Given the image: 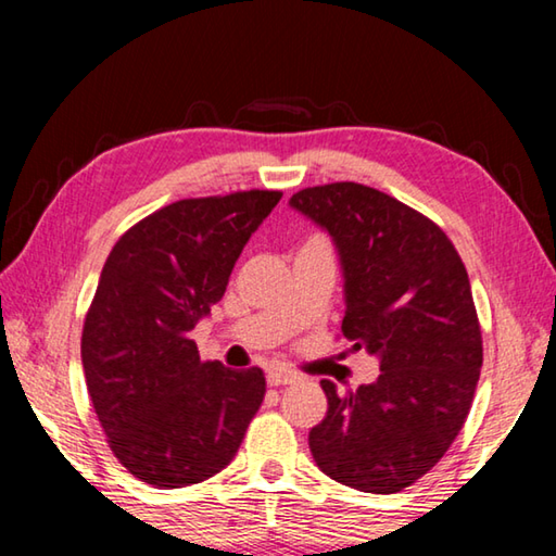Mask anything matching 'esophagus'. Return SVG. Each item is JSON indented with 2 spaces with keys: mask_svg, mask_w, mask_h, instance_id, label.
I'll return each mask as SVG.
<instances>
[{
  "mask_svg": "<svg viewBox=\"0 0 556 556\" xmlns=\"http://www.w3.org/2000/svg\"><path fill=\"white\" fill-rule=\"evenodd\" d=\"M267 382L271 384V388H279V384H294V382H299V375L287 370V368H271L267 372Z\"/></svg>",
  "mask_w": 556,
  "mask_h": 556,
  "instance_id": "34e87169",
  "label": "esophagus"
}]
</instances>
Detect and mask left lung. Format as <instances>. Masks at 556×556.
Here are the masks:
<instances>
[{
	"label": "left lung",
	"instance_id": "obj_1",
	"mask_svg": "<svg viewBox=\"0 0 556 556\" xmlns=\"http://www.w3.org/2000/svg\"><path fill=\"white\" fill-rule=\"evenodd\" d=\"M289 205L331 235L343 271L341 331L380 361L308 431L316 466L365 493H400L439 464L468 417L483 365L468 271L446 232L378 188H304Z\"/></svg>",
	"mask_w": 556,
	"mask_h": 556
}]
</instances>
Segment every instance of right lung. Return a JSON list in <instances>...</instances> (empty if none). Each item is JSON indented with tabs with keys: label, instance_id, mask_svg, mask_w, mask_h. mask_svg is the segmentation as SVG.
Instances as JSON below:
<instances>
[{
	"label": "right lung",
	"instance_id": "obj_1",
	"mask_svg": "<svg viewBox=\"0 0 556 556\" xmlns=\"http://www.w3.org/2000/svg\"><path fill=\"white\" fill-rule=\"evenodd\" d=\"M279 199L240 191L176 201L122 235L100 271L83 370L112 454L139 481L184 488L220 473L265 400L260 368L203 363L191 331Z\"/></svg>",
	"mask_w": 556,
	"mask_h": 556
}]
</instances>
